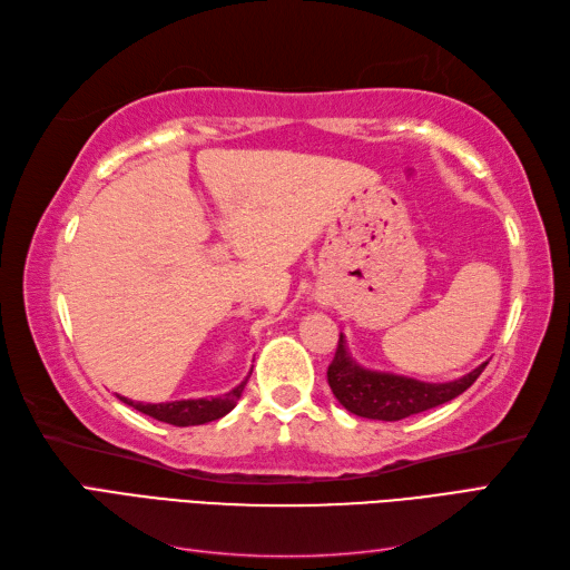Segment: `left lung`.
<instances>
[{"mask_svg": "<svg viewBox=\"0 0 570 570\" xmlns=\"http://www.w3.org/2000/svg\"><path fill=\"white\" fill-rule=\"evenodd\" d=\"M485 366L488 361L452 383H421L413 381V377L358 366L347 352L344 335H340L335 358L327 366V385H331L337 402L354 416L373 421H402L413 416V413L452 402L454 396L478 381Z\"/></svg>", "mask_w": 570, "mask_h": 570, "instance_id": "1", "label": "left lung"}]
</instances>
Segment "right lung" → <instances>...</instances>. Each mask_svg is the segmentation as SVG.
<instances>
[{
	"mask_svg": "<svg viewBox=\"0 0 570 570\" xmlns=\"http://www.w3.org/2000/svg\"><path fill=\"white\" fill-rule=\"evenodd\" d=\"M247 381H249V375L230 392L220 394V396H212V400H180V402H166V404H142V402L128 400V396H120V402H126L128 406L147 413V416L170 423V425H178V428L202 425L209 421H218L226 416L228 411H233L239 396H243Z\"/></svg>",
	"mask_w": 570,
	"mask_h": 570,
	"instance_id": "1",
	"label": "right lung"
}]
</instances>
